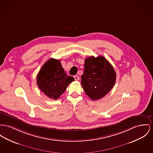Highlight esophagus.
<instances>
[{
	"label": "esophagus",
	"mask_w": 153,
	"mask_h": 153,
	"mask_svg": "<svg viewBox=\"0 0 153 153\" xmlns=\"http://www.w3.org/2000/svg\"><path fill=\"white\" fill-rule=\"evenodd\" d=\"M74 79H75V81H78V80L79 79V78L78 76H76V75L74 76Z\"/></svg>",
	"instance_id": "obj_1"
}]
</instances>
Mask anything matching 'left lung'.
<instances>
[{
	"instance_id": "8db88e82",
	"label": "left lung",
	"mask_w": 153,
	"mask_h": 153,
	"mask_svg": "<svg viewBox=\"0 0 153 153\" xmlns=\"http://www.w3.org/2000/svg\"><path fill=\"white\" fill-rule=\"evenodd\" d=\"M84 68L81 83L85 93L93 100L102 99L115 84L116 73L114 68L102 56L86 59Z\"/></svg>"
}]
</instances>
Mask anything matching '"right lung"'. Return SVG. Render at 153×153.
Listing matches in <instances>:
<instances>
[{"label": "right lung", "mask_w": 153, "mask_h": 153, "mask_svg": "<svg viewBox=\"0 0 153 153\" xmlns=\"http://www.w3.org/2000/svg\"><path fill=\"white\" fill-rule=\"evenodd\" d=\"M74 81L72 76L67 75L60 60L54 59H49L43 64L36 77L37 85L41 91L54 100L59 99Z\"/></svg>", "instance_id": "add662e5"}]
</instances>
